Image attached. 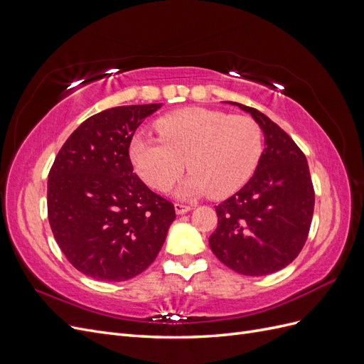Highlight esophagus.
Here are the masks:
<instances>
[{"instance_id":"esophagus-1","label":"esophagus","mask_w":364,"mask_h":364,"mask_svg":"<svg viewBox=\"0 0 364 364\" xmlns=\"http://www.w3.org/2000/svg\"><path fill=\"white\" fill-rule=\"evenodd\" d=\"M191 209V206L190 205H183V203H174V211H176V214H185V213H188Z\"/></svg>"}]
</instances>
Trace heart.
<instances>
[{
  "mask_svg": "<svg viewBox=\"0 0 364 364\" xmlns=\"http://www.w3.org/2000/svg\"><path fill=\"white\" fill-rule=\"evenodd\" d=\"M155 129L159 139L132 138L129 156L139 178L159 193L171 188L186 165L191 174L179 196L223 199L243 188L262 153V132L246 115L185 107L161 117Z\"/></svg>",
  "mask_w": 364,
  "mask_h": 364,
  "instance_id": "obj_1",
  "label": "heart"
}]
</instances>
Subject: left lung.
<instances>
[{
    "label": "left lung",
    "instance_id": "left-lung-1",
    "mask_svg": "<svg viewBox=\"0 0 364 364\" xmlns=\"http://www.w3.org/2000/svg\"><path fill=\"white\" fill-rule=\"evenodd\" d=\"M249 112L264 132L266 149L250 181L215 206L217 229L209 246L225 266L247 277L278 272L299 255L314 213L306 158L296 142L257 109Z\"/></svg>",
    "mask_w": 364,
    "mask_h": 364
}]
</instances>
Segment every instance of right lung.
Instances as JSON below:
<instances>
[{
	"mask_svg": "<svg viewBox=\"0 0 364 364\" xmlns=\"http://www.w3.org/2000/svg\"><path fill=\"white\" fill-rule=\"evenodd\" d=\"M161 105L98 112L65 141L48 174V220L73 266L98 281H127L155 261L174 206L134 173L129 147Z\"/></svg>",
	"mask_w": 364,
	"mask_h": 364,
	"instance_id": "add662e5",
	"label": "right lung"
}]
</instances>
